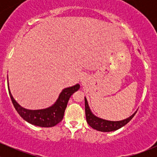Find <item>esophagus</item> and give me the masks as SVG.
I'll list each match as a JSON object with an SVG mask.
<instances>
[{"instance_id": "1", "label": "esophagus", "mask_w": 157, "mask_h": 157, "mask_svg": "<svg viewBox=\"0 0 157 157\" xmlns=\"http://www.w3.org/2000/svg\"><path fill=\"white\" fill-rule=\"evenodd\" d=\"M85 79H86V77H84L83 75H82L81 77H80V80H81L82 82H83V80H85Z\"/></svg>"}]
</instances>
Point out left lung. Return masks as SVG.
Listing matches in <instances>:
<instances>
[{
  "mask_svg": "<svg viewBox=\"0 0 157 157\" xmlns=\"http://www.w3.org/2000/svg\"><path fill=\"white\" fill-rule=\"evenodd\" d=\"M85 99V114H86V121L88 124L93 129L96 131H102V132H110V131H116L119 128H122L125 124H127L131 119L134 115L136 114L137 111L134 112L133 115L125 119L121 120V121H109V120L103 119L97 117L92 112L90 109L89 104L87 102V99L86 97H84Z\"/></svg>",
  "mask_w": 157,
  "mask_h": 157,
  "instance_id": "obj_1",
  "label": "left lung"
}]
</instances>
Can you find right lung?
<instances>
[{
	"label": "right lung",
	"mask_w": 157,
	"mask_h": 157,
	"mask_svg": "<svg viewBox=\"0 0 157 157\" xmlns=\"http://www.w3.org/2000/svg\"><path fill=\"white\" fill-rule=\"evenodd\" d=\"M8 79V77H7ZM9 94L13 106L19 115L29 124L42 128L54 127L60 122L64 118V111L71 95L80 89V84L77 83L74 86L64 88L59 94L56 102L51 106L42 109H27L22 107L13 97L9 88L7 80Z\"/></svg>",
	"instance_id": "obj_1"
}]
</instances>
